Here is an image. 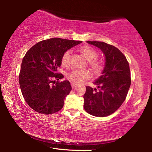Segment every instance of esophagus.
<instances>
[{
  "instance_id": "esophagus-1",
  "label": "esophagus",
  "mask_w": 152,
  "mask_h": 152,
  "mask_svg": "<svg viewBox=\"0 0 152 152\" xmlns=\"http://www.w3.org/2000/svg\"><path fill=\"white\" fill-rule=\"evenodd\" d=\"M71 86H72V88H75L76 86V84H74V83H72V82Z\"/></svg>"
}]
</instances>
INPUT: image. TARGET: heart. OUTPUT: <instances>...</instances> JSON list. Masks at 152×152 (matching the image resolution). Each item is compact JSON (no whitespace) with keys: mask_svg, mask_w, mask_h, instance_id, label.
Here are the masks:
<instances>
[{"mask_svg":"<svg viewBox=\"0 0 152 152\" xmlns=\"http://www.w3.org/2000/svg\"><path fill=\"white\" fill-rule=\"evenodd\" d=\"M82 55L88 61V65L96 74H101L104 70V64L102 60L97 59L98 53L93 48L88 46H84L79 50ZM71 50H66L61 56V64L64 66H68L70 63ZM91 74L88 70H74L67 74V78L74 84H79L91 78Z\"/></svg>","mask_w":152,"mask_h":152,"instance_id":"obj_1","label":"heart"}]
</instances>
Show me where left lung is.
<instances>
[{
    "label": "left lung",
    "instance_id": "obj_1",
    "mask_svg": "<svg viewBox=\"0 0 152 152\" xmlns=\"http://www.w3.org/2000/svg\"><path fill=\"white\" fill-rule=\"evenodd\" d=\"M101 50L105 56L102 74L94 82L100 88L87 86L84 95V108L95 117H107L113 114L125 101L131 85L129 62L119 49L102 42H87Z\"/></svg>",
    "mask_w": 152,
    "mask_h": 152
}]
</instances>
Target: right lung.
I'll use <instances>...</instances> for the list:
<instances>
[{
	"label": "right lung",
	"instance_id": "1",
	"mask_svg": "<svg viewBox=\"0 0 152 152\" xmlns=\"http://www.w3.org/2000/svg\"><path fill=\"white\" fill-rule=\"evenodd\" d=\"M81 41L51 38L32 46L23 58L19 76V85L27 104L37 113L50 115L63 108L65 97L70 93V82L58 72L61 56L66 50ZM58 81L55 82L54 79Z\"/></svg>",
	"mask_w": 152,
	"mask_h": 152
}]
</instances>
